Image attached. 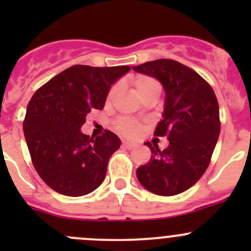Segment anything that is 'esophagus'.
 Listing matches in <instances>:
<instances>
[{"mask_svg": "<svg viewBox=\"0 0 251 251\" xmlns=\"http://www.w3.org/2000/svg\"><path fill=\"white\" fill-rule=\"evenodd\" d=\"M136 147V144L135 143H132V142H124L123 143V148H125V149H132V148H135Z\"/></svg>", "mask_w": 251, "mask_h": 251, "instance_id": "1", "label": "esophagus"}]
</instances>
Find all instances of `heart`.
Masks as SVG:
<instances>
[{
	"label": "heart",
	"instance_id": "obj_1",
	"mask_svg": "<svg viewBox=\"0 0 251 251\" xmlns=\"http://www.w3.org/2000/svg\"><path fill=\"white\" fill-rule=\"evenodd\" d=\"M133 85H135L137 92L142 96V98H144L146 96H148L149 93L154 92V91L160 90V85L158 83V81L151 76H147V75H138V76H136L135 80H133ZM115 92L116 87L111 88L109 97H113ZM116 126H118L119 131L126 136H136L140 132V125H138L136 121L130 120V119L119 120Z\"/></svg>",
	"mask_w": 251,
	"mask_h": 251
}]
</instances>
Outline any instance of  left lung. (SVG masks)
<instances>
[{"instance_id": "obj_1", "label": "left lung", "mask_w": 251, "mask_h": 251, "mask_svg": "<svg viewBox=\"0 0 251 251\" xmlns=\"http://www.w3.org/2000/svg\"><path fill=\"white\" fill-rule=\"evenodd\" d=\"M159 81L165 91L163 119L154 136H166L168 148H151L149 161L136 171L140 183L158 196H176L191 188L210 164L220 136L219 103L211 86L198 73L173 59L132 67Z\"/></svg>"}]
</instances>
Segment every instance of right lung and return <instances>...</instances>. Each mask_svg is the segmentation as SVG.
Wrapping results in <instances>:
<instances>
[{"mask_svg":"<svg viewBox=\"0 0 251 251\" xmlns=\"http://www.w3.org/2000/svg\"><path fill=\"white\" fill-rule=\"evenodd\" d=\"M130 70L127 65H73L34 93L23 130L32 164L53 191L81 197L104 181L120 138L109 130L90 137L81 126L91 110L103 109L111 86Z\"/></svg>","mask_w":251,"mask_h":251,"instance_id":"add662e5","label":"right lung"}]
</instances>
